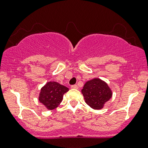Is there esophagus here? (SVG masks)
Listing matches in <instances>:
<instances>
[{"mask_svg":"<svg viewBox=\"0 0 148 148\" xmlns=\"http://www.w3.org/2000/svg\"><path fill=\"white\" fill-rule=\"evenodd\" d=\"M71 87L72 88V89H78V86H77V84H74V85H72V86H71Z\"/></svg>","mask_w":148,"mask_h":148,"instance_id":"34e87169","label":"esophagus"}]
</instances>
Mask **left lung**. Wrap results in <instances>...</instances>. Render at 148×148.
<instances>
[{"mask_svg": "<svg viewBox=\"0 0 148 148\" xmlns=\"http://www.w3.org/2000/svg\"><path fill=\"white\" fill-rule=\"evenodd\" d=\"M82 92L86 104L95 110L102 109L104 103L112 95L107 84L99 79H93L86 82Z\"/></svg>", "mask_w": 148, "mask_h": 148, "instance_id": "left-lung-1", "label": "left lung"}]
</instances>
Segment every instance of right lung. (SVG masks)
I'll list each match as a JSON object with an SVG mask.
<instances>
[{
  "label": "right lung",
  "instance_id": "obj_1",
  "mask_svg": "<svg viewBox=\"0 0 148 148\" xmlns=\"http://www.w3.org/2000/svg\"><path fill=\"white\" fill-rule=\"evenodd\" d=\"M69 89L60 84L50 82L41 89L39 101L49 110H53L60 104L63 99L64 95Z\"/></svg>",
  "mask_w": 148,
  "mask_h": 148
}]
</instances>
